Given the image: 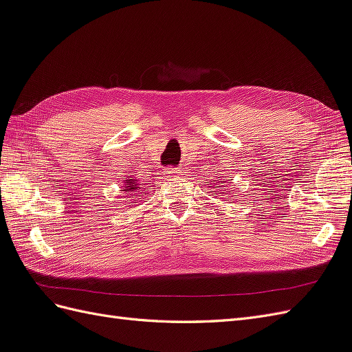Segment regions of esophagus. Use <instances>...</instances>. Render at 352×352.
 Here are the masks:
<instances>
[{
    "mask_svg": "<svg viewBox=\"0 0 352 352\" xmlns=\"http://www.w3.org/2000/svg\"><path fill=\"white\" fill-rule=\"evenodd\" d=\"M166 174H168V177H177L179 174V169L178 168H168Z\"/></svg>",
    "mask_w": 352,
    "mask_h": 352,
    "instance_id": "esophagus-1",
    "label": "esophagus"
}]
</instances>
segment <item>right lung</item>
Here are the masks:
<instances>
[{"instance_id": "right-lung-1", "label": "right lung", "mask_w": 352, "mask_h": 352, "mask_svg": "<svg viewBox=\"0 0 352 352\" xmlns=\"http://www.w3.org/2000/svg\"><path fill=\"white\" fill-rule=\"evenodd\" d=\"M124 183H126V186H123V192H137V190H140V188H141L138 186V179H135L133 177L124 179Z\"/></svg>"}]
</instances>
